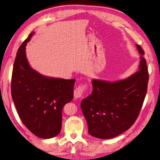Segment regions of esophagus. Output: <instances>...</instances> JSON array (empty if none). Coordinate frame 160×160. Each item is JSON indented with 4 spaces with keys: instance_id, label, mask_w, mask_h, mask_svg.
Listing matches in <instances>:
<instances>
[{
    "instance_id": "1",
    "label": "esophagus",
    "mask_w": 160,
    "mask_h": 160,
    "mask_svg": "<svg viewBox=\"0 0 160 160\" xmlns=\"http://www.w3.org/2000/svg\"><path fill=\"white\" fill-rule=\"evenodd\" d=\"M86 88L87 87L86 85L79 86L77 88H76L74 92V96L75 98H80L82 95H83V93L86 90Z\"/></svg>"
}]
</instances>
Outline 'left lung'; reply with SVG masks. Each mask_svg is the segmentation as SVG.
Here are the masks:
<instances>
[{"label": "left lung", "mask_w": 160, "mask_h": 160, "mask_svg": "<svg viewBox=\"0 0 160 160\" xmlns=\"http://www.w3.org/2000/svg\"><path fill=\"white\" fill-rule=\"evenodd\" d=\"M139 70L128 78L116 82L94 79L93 91L83 99L81 108L89 134L110 139L130 128L140 114L147 92L149 79L146 60L141 46Z\"/></svg>", "instance_id": "left-lung-1"}]
</instances>
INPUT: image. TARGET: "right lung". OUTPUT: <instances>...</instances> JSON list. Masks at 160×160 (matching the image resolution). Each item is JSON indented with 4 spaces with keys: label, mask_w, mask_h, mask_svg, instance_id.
<instances>
[{
    "label": "right lung",
    "mask_w": 160,
    "mask_h": 160,
    "mask_svg": "<svg viewBox=\"0 0 160 160\" xmlns=\"http://www.w3.org/2000/svg\"><path fill=\"white\" fill-rule=\"evenodd\" d=\"M34 34L28 35L17 51L12 74V98L24 125L37 137L49 139L60 132L62 112L64 106L73 99L76 80L45 76L31 68L26 45Z\"/></svg>",
    "instance_id": "1"
}]
</instances>
